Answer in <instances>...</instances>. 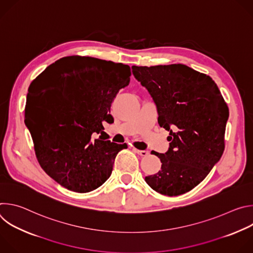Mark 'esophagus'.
I'll return each mask as SVG.
<instances>
[{"label":"esophagus","mask_w":253,"mask_h":253,"mask_svg":"<svg viewBox=\"0 0 253 253\" xmlns=\"http://www.w3.org/2000/svg\"><path fill=\"white\" fill-rule=\"evenodd\" d=\"M135 152L141 156H147L149 154V152L147 150H138V149H135Z\"/></svg>","instance_id":"1"}]
</instances>
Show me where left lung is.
Returning <instances> with one entry per match:
<instances>
[{"label":"left lung","mask_w":253,"mask_h":253,"mask_svg":"<svg viewBox=\"0 0 253 253\" xmlns=\"http://www.w3.org/2000/svg\"><path fill=\"white\" fill-rule=\"evenodd\" d=\"M132 73L151 95L159 126L169 131L168 151L151 152L161 170L145 181L163 195L184 194L220 160L228 107L212 78L186 65L132 66Z\"/></svg>","instance_id":"8db88e82"}]
</instances>
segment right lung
I'll return each instance as SVG.
<instances>
[{"label":"right lung","mask_w":253,"mask_h":253,"mask_svg":"<svg viewBox=\"0 0 253 253\" xmlns=\"http://www.w3.org/2000/svg\"><path fill=\"white\" fill-rule=\"evenodd\" d=\"M29 87L25 123L38 161L63 187L90 192L110 177L127 144L105 138L111 103L130 82V67L91 57H65ZM98 138L95 137L99 134Z\"/></svg>","instance_id":"add662e5"}]
</instances>
